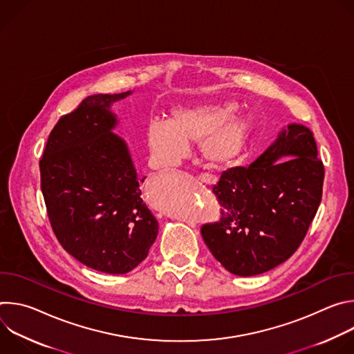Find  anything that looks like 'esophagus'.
<instances>
[{
	"label": "esophagus",
	"instance_id": "1",
	"mask_svg": "<svg viewBox=\"0 0 354 354\" xmlns=\"http://www.w3.org/2000/svg\"><path fill=\"white\" fill-rule=\"evenodd\" d=\"M197 180H200L201 183H206V185H216L217 183V178L209 174H203L197 178Z\"/></svg>",
	"mask_w": 354,
	"mask_h": 354
}]
</instances>
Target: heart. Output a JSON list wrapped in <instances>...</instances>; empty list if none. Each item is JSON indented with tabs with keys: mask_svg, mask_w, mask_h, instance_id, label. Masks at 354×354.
<instances>
[{
	"mask_svg": "<svg viewBox=\"0 0 354 354\" xmlns=\"http://www.w3.org/2000/svg\"><path fill=\"white\" fill-rule=\"evenodd\" d=\"M232 104H206L175 109L164 122L147 129V145L153 158L168 165L180 160L190 144H200L201 156L212 165L234 162L246 148L254 131L249 115L234 116Z\"/></svg>",
	"mask_w": 354,
	"mask_h": 354,
	"instance_id": "heart-1",
	"label": "heart"
}]
</instances>
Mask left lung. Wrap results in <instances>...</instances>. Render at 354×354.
I'll return each mask as SVG.
<instances>
[{"mask_svg":"<svg viewBox=\"0 0 354 354\" xmlns=\"http://www.w3.org/2000/svg\"><path fill=\"white\" fill-rule=\"evenodd\" d=\"M283 156L290 158L277 161ZM324 176L313 131L288 124L255 162L223 172L214 185L221 217L201 227L213 257L243 277L286 262L317 214Z\"/></svg>","mask_w":354,"mask_h":354,"instance_id":"8db88e82","label":"left lung"}]
</instances>
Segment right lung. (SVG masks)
Here are the masks:
<instances>
[{"label":"right lung","mask_w":354,"mask_h":354,"mask_svg":"<svg viewBox=\"0 0 354 354\" xmlns=\"http://www.w3.org/2000/svg\"><path fill=\"white\" fill-rule=\"evenodd\" d=\"M97 93L60 118L48 136L40 186L62 246L85 266L123 274L148 255L158 221L141 198L127 144L112 130V104L129 96Z\"/></svg>","instance_id":"right-lung-1"}]
</instances>
